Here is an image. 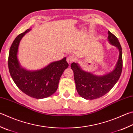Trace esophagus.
<instances>
[{"label": "esophagus", "instance_id": "1", "mask_svg": "<svg viewBox=\"0 0 133 133\" xmlns=\"http://www.w3.org/2000/svg\"><path fill=\"white\" fill-rule=\"evenodd\" d=\"M75 60V57L73 55H70V56H67V62L69 63H71L72 62H73Z\"/></svg>", "mask_w": 133, "mask_h": 133}]
</instances>
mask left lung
<instances>
[{
	"label": "left lung",
	"instance_id": "8db88e82",
	"mask_svg": "<svg viewBox=\"0 0 133 133\" xmlns=\"http://www.w3.org/2000/svg\"><path fill=\"white\" fill-rule=\"evenodd\" d=\"M108 41L119 50V56L115 69L103 76H95L83 70L77 63H72L76 90L81 97L86 99H95L105 95L115 85L120 77L123 67L122 50L119 40L108 31Z\"/></svg>",
	"mask_w": 133,
	"mask_h": 133
}]
</instances>
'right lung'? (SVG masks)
Listing matches in <instances>:
<instances>
[{"label":"right lung","mask_w":133,"mask_h":133,"mask_svg":"<svg viewBox=\"0 0 133 133\" xmlns=\"http://www.w3.org/2000/svg\"><path fill=\"white\" fill-rule=\"evenodd\" d=\"M30 30L27 29L19 34L11 44L9 55V70L12 79L21 91L34 98H45L56 91L60 77L69 64L64 57L38 70L30 71L23 68L17 58L19 43Z\"/></svg>","instance_id":"add662e5"}]
</instances>
